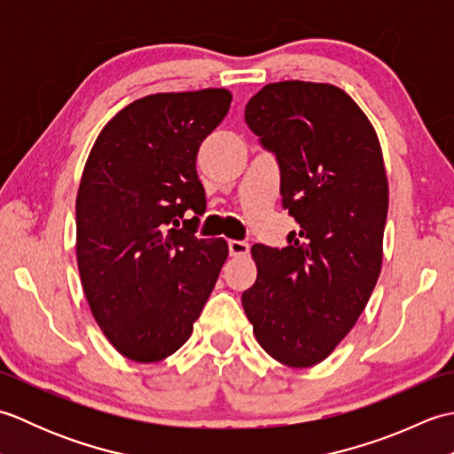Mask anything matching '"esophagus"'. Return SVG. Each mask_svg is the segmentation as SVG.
<instances>
[{
  "instance_id": "1",
  "label": "esophagus",
  "mask_w": 454,
  "mask_h": 454,
  "mask_svg": "<svg viewBox=\"0 0 454 454\" xmlns=\"http://www.w3.org/2000/svg\"><path fill=\"white\" fill-rule=\"evenodd\" d=\"M228 247H230V255L232 257H244L249 254V244L238 242V239H232V242L228 244Z\"/></svg>"
}]
</instances>
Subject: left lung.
<instances>
[{"label":"left lung","instance_id":"8db88e82","mask_svg":"<svg viewBox=\"0 0 454 454\" xmlns=\"http://www.w3.org/2000/svg\"><path fill=\"white\" fill-rule=\"evenodd\" d=\"M275 152L283 205L301 230L288 246L252 247L255 285L242 294L257 343L286 366H314L353 330L382 269L388 177L376 130L332 83L275 82L246 105Z\"/></svg>","mask_w":454,"mask_h":454}]
</instances>
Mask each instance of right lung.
<instances>
[{
	"instance_id": "obj_1",
	"label": "right lung",
	"mask_w": 454,
	"mask_h": 454,
	"mask_svg": "<svg viewBox=\"0 0 454 454\" xmlns=\"http://www.w3.org/2000/svg\"><path fill=\"white\" fill-rule=\"evenodd\" d=\"M230 103L224 88L146 95L105 124L85 161L82 286L103 335L130 361H161L189 340L228 259L226 239L177 226L189 208L205 210L197 153Z\"/></svg>"
}]
</instances>
